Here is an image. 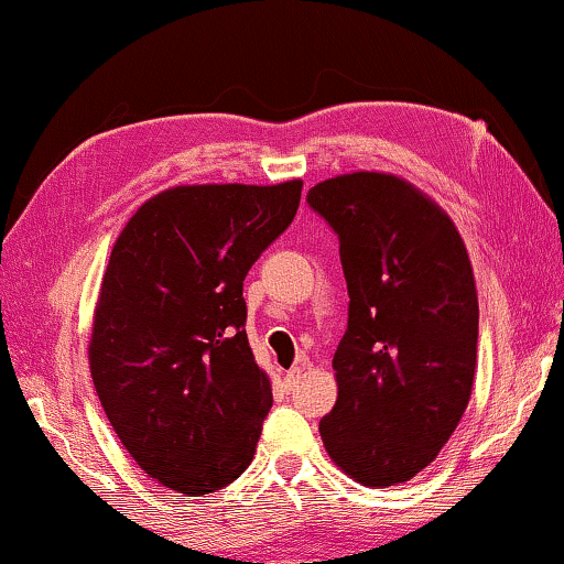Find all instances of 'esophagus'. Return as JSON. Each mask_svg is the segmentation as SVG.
I'll return each instance as SVG.
<instances>
[{
	"label": "esophagus",
	"mask_w": 564,
	"mask_h": 564,
	"mask_svg": "<svg viewBox=\"0 0 564 564\" xmlns=\"http://www.w3.org/2000/svg\"><path fill=\"white\" fill-rule=\"evenodd\" d=\"M299 377H301V367H291L289 372H285V388H296V382H299Z\"/></svg>",
	"instance_id": "34e87169"
}]
</instances>
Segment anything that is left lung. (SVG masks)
Instances as JSON below:
<instances>
[{
    "instance_id": "1",
    "label": "left lung",
    "mask_w": 564,
    "mask_h": 564,
    "mask_svg": "<svg viewBox=\"0 0 564 564\" xmlns=\"http://www.w3.org/2000/svg\"><path fill=\"white\" fill-rule=\"evenodd\" d=\"M308 207L339 235L349 318L334 369L339 394L318 433L365 486L410 481L466 413L476 375L478 296L456 225L394 174L318 182Z\"/></svg>"
}]
</instances>
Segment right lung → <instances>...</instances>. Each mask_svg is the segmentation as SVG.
<instances>
[{"mask_svg": "<svg viewBox=\"0 0 564 564\" xmlns=\"http://www.w3.org/2000/svg\"><path fill=\"white\" fill-rule=\"evenodd\" d=\"M301 187H172L116 240L90 375L123 448L166 489L213 494L253 460L273 392L248 344L242 281L296 217Z\"/></svg>", "mask_w": 564, "mask_h": 564, "instance_id": "right-lung-1", "label": "right lung"}]
</instances>
